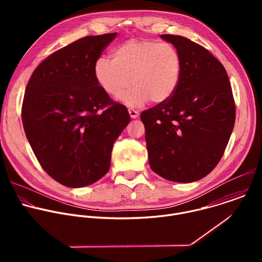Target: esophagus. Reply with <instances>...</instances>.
<instances>
[{
  "label": "esophagus",
  "mask_w": 262,
  "mask_h": 262,
  "mask_svg": "<svg viewBox=\"0 0 262 262\" xmlns=\"http://www.w3.org/2000/svg\"><path fill=\"white\" fill-rule=\"evenodd\" d=\"M128 113H129V116L130 118L133 119H136L139 117V112L136 111V110H133V108H128Z\"/></svg>",
  "instance_id": "obj_1"
}]
</instances>
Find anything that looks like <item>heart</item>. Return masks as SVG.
<instances>
[{
	"mask_svg": "<svg viewBox=\"0 0 262 262\" xmlns=\"http://www.w3.org/2000/svg\"><path fill=\"white\" fill-rule=\"evenodd\" d=\"M113 59L100 57L94 64V76L100 88L119 97L133 83L121 100L139 107L151 100L163 103L176 92L182 73L181 56L168 42L130 39L118 46Z\"/></svg>",
	"mask_w": 262,
	"mask_h": 262,
	"instance_id": "1",
	"label": "heart"
}]
</instances>
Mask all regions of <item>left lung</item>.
I'll use <instances>...</instances> for the list:
<instances>
[{
	"instance_id": "left-lung-1",
	"label": "left lung",
	"mask_w": 262,
	"mask_h": 262,
	"mask_svg": "<svg viewBox=\"0 0 262 262\" xmlns=\"http://www.w3.org/2000/svg\"><path fill=\"white\" fill-rule=\"evenodd\" d=\"M181 56L176 92L141 113L149 165L158 175L193 182L222 159L235 122V104L226 69L205 48L179 35L163 34Z\"/></svg>"
}]
</instances>
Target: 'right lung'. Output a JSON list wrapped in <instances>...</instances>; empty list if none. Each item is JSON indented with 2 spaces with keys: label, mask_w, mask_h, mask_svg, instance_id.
<instances>
[{
  "label": "right lung",
  "mask_w": 262,
  "mask_h": 262,
  "mask_svg": "<svg viewBox=\"0 0 262 262\" xmlns=\"http://www.w3.org/2000/svg\"><path fill=\"white\" fill-rule=\"evenodd\" d=\"M117 33L86 36L50 55L27 84L21 120L43 170L68 188L105 175L115 140L129 123L126 107L105 93L94 64Z\"/></svg>",
  "instance_id": "add662e5"
}]
</instances>
